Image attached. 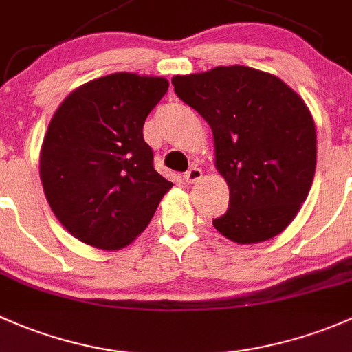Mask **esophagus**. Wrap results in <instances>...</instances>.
Segmentation results:
<instances>
[{
    "mask_svg": "<svg viewBox=\"0 0 352 352\" xmlns=\"http://www.w3.org/2000/svg\"><path fill=\"white\" fill-rule=\"evenodd\" d=\"M201 176H203L201 169L197 168V166H193V168H190L186 173H184V181H186V183H197L198 179H201Z\"/></svg>",
    "mask_w": 352,
    "mask_h": 352,
    "instance_id": "1",
    "label": "esophagus"
}]
</instances>
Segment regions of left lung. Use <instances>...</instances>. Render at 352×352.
<instances>
[{
	"label": "left lung",
	"mask_w": 352,
	"mask_h": 352,
	"mask_svg": "<svg viewBox=\"0 0 352 352\" xmlns=\"http://www.w3.org/2000/svg\"><path fill=\"white\" fill-rule=\"evenodd\" d=\"M213 133L215 168L230 190L213 227L237 244L281 234L309 197L317 133L305 101L274 74L219 66L171 79Z\"/></svg>",
	"instance_id": "obj_1"
}]
</instances>
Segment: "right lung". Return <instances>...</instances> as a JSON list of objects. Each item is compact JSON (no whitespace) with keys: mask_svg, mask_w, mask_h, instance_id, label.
Here are the masks:
<instances>
[{"mask_svg":"<svg viewBox=\"0 0 352 352\" xmlns=\"http://www.w3.org/2000/svg\"><path fill=\"white\" fill-rule=\"evenodd\" d=\"M166 78L115 72L69 95L41 149V179L54 215L76 239L117 251L146 230L173 183L152 164L144 122Z\"/></svg>","mask_w":352,"mask_h":352,"instance_id":"right-lung-1","label":"right lung"}]
</instances>
